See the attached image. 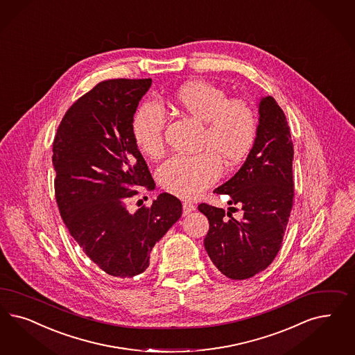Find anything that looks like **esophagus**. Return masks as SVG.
I'll return each instance as SVG.
<instances>
[{
    "instance_id": "1",
    "label": "esophagus",
    "mask_w": 355,
    "mask_h": 355,
    "mask_svg": "<svg viewBox=\"0 0 355 355\" xmlns=\"http://www.w3.org/2000/svg\"><path fill=\"white\" fill-rule=\"evenodd\" d=\"M196 206L192 202H183V214L184 216H188L191 214L193 210H195Z\"/></svg>"
}]
</instances>
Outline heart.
Segmentation results:
<instances>
[{
  "instance_id": "obj_1",
  "label": "heart",
  "mask_w": 355,
  "mask_h": 355,
  "mask_svg": "<svg viewBox=\"0 0 355 355\" xmlns=\"http://www.w3.org/2000/svg\"><path fill=\"white\" fill-rule=\"evenodd\" d=\"M173 102L184 114L204 123L201 148L195 155L178 154L158 168L160 187L182 198H195L217 182L222 160L236 166L251 153L257 137V114L244 99H230L227 92L205 80L183 85ZM166 114L158 102L146 101L133 116L132 132L141 150L149 158L164 151Z\"/></svg>"
}]
</instances>
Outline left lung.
Segmentation results:
<instances>
[{
    "label": "left lung",
    "mask_w": 355,
    "mask_h": 355,
    "mask_svg": "<svg viewBox=\"0 0 355 355\" xmlns=\"http://www.w3.org/2000/svg\"><path fill=\"white\" fill-rule=\"evenodd\" d=\"M259 128L250 155L229 182L214 191L229 195V205L241 206V219L216 206L200 204L209 219L204 239L210 260L231 279L263 272L281 250L294 202V145L282 108L275 98L259 104ZM231 210L236 207H230Z\"/></svg>",
    "instance_id": "left-lung-1"
}]
</instances>
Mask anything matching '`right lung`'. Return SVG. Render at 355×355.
<instances>
[{"label": "right lung", "instance_id": "add662e5", "mask_svg": "<svg viewBox=\"0 0 355 355\" xmlns=\"http://www.w3.org/2000/svg\"><path fill=\"white\" fill-rule=\"evenodd\" d=\"M145 80H107L82 95L62 117L53 141L55 195L69 234L111 277L132 278L149 266L150 252L182 217V202L160 193L129 213L133 187L154 188L132 132Z\"/></svg>", "mask_w": 355, "mask_h": 355}]
</instances>
